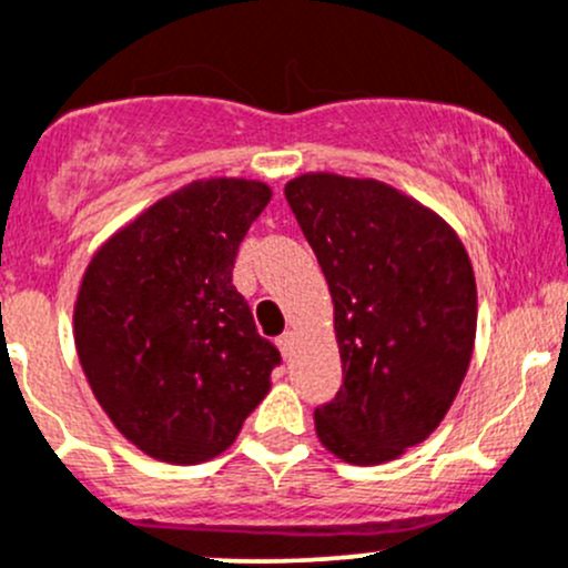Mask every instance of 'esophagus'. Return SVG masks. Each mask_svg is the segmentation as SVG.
I'll return each instance as SVG.
<instances>
[{
    "label": "esophagus",
    "mask_w": 568,
    "mask_h": 568,
    "mask_svg": "<svg viewBox=\"0 0 568 568\" xmlns=\"http://www.w3.org/2000/svg\"><path fill=\"white\" fill-rule=\"evenodd\" d=\"M277 348H280V354L285 356V359H291V354H294V334H291V332L280 334V337H277Z\"/></svg>",
    "instance_id": "obj_1"
}]
</instances>
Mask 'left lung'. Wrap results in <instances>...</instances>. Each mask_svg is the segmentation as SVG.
Here are the masks:
<instances>
[{
  "mask_svg": "<svg viewBox=\"0 0 568 568\" xmlns=\"http://www.w3.org/2000/svg\"><path fill=\"white\" fill-rule=\"evenodd\" d=\"M285 199L329 283L343 359L315 433L343 463H389L435 433L468 373L474 266L440 214L378 179L310 171Z\"/></svg>",
  "mask_w": 568,
  "mask_h": 568,
  "instance_id": "8db88e82",
  "label": "left lung"
}]
</instances>
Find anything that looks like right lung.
Listing matches in <instances>:
<instances>
[{
    "instance_id": "1",
    "label": "right lung",
    "mask_w": 568,
    "mask_h": 568,
    "mask_svg": "<svg viewBox=\"0 0 568 568\" xmlns=\"http://www.w3.org/2000/svg\"><path fill=\"white\" fill-rule=\"evenodd\" d=\"M268 199L258 179H195L105 239L83 272V375L113 427L160 463L223 455L272 389L280 351L231 280Z\"/></svg>"
}]
</instances>
